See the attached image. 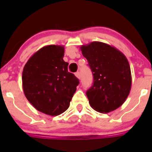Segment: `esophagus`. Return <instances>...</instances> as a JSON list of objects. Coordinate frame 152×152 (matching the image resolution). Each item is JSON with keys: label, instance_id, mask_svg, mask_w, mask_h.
<instances>
[{"label": "esophagus", "instance_id": "esophagus-1", "mask_svg": "<svg viewBox=\"0 0 152 152\" xmlns=\"http://www.w3.org/2000/svg\"><path fill=\"white\" fill-rule=\"evenodd\" d=\"M75 76H76V77H77V78H78V79H80V72H76V73H75Z\"/></svg>", "mask_w": 152, "mask_h": 152}]
</instances>
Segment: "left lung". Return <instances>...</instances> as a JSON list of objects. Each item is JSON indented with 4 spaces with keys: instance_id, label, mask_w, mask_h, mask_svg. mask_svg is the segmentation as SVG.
Instances as JSON below:
<instances>
[{
    "instance_id": "8db88e82",
    "label": "left lung",
    "mask_w": 152,
    "mask_h": 152,
    "mask_svg": "<svg viewBox=\"0 0 152 152\" xmlns=\"http://www.w3.org/2000/svg\"><path fill=\"white\" fill-rule=\"evenodd\" d=\"M94 76V84L86 92L94 110L107 113L119 108L128 97L132 87L129 63L115 47L101 42L80 46Z\"/></svg>"
}]
</instances>
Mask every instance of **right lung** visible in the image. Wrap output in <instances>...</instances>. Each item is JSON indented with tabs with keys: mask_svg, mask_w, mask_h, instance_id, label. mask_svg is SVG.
<instances>
[{
	"mask_svg": "<svg viewBox=\"0 0 152 152\" xmlns=\"http://www.w3.org/2000/svg\"><path fill=\"white\" fill-rule=\"evenodd\" d=\"M63 45H49L35 52L22 74L23 90L28 101L39 112L58 116L67 110L79 80L68 72Z\"/></svg>",
	"mask_w": 152,
	"mask_h": 152,
	"instance_id": "right-lung-1",
	"label": "right lung"
}]
</instances>
